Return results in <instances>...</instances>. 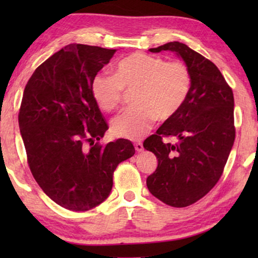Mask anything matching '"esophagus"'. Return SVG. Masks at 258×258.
<instances>
[{"instance_id":"1","label":"esophagus","mask_w":258,"mask_h":258,"mask_svg":"<svg viewBox=\"0 0 258 258\" xmlns=\"http://www.w3.org/2000/svg\"><path fill=\"white\" fill-rule=\"evenodd\" d=\"M134 147H135V150L137 151V153H141V151H143V144L141 142H137L134 144Z\"/></svg>"}]
</instances>
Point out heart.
<instances>
[{"instance_id":"b5f03b06","label":"heart","mask_w":258,"mask_h":258,"mask_svg":"<svg viewBox=\"0 0 258 258\" xmlns=\"http://www.w3.org/2000/svg\"><path fill=\"white\" fill-rule=\"evenodd\" d=\"M191 88V73L181 61L134 52L115 66L114 75L98 74L91 93L98 105L112 111L122 103L124 90L133 91L135 107L112 119L111 132L126 140H140L154 122L168 121L181 110Z\"/></svg>"}]
</instances>
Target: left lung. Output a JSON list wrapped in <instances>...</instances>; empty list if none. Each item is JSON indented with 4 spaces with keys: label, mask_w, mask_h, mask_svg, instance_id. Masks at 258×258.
Masks as SVG:
<instances>
[{
    "label": "left lung",
    "mask_w": 258,
    "mask_h": 258,
    "mask_svg": "<svg viewBox=\"0 0 258 258\" xmlns=\"http://www.w3.org/2000/svg\"><path fill=\"white\" fill-rule=\"evenodd\" d=\"M169 50L191 73V88L181 110L144 141V149L158 164L147 178L149 191L175 208L188 207L206 196L220 179L235 141L234 95L213 62L181 42L149 51ZM174 136L179 142L164 144Z\"/></svg>",
    "instance_id": "obj_1"
}]
</instances>
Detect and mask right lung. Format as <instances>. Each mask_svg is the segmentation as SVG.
Returning <instances> with one entry per match:
<instances>
[{
  "label": "right lung",
  "instance_id": "right-lung-1",
  "mask_svg": "<svg viewBox=\"0 0 258 258\" xmlns=\"http://www.w3.org/2000/svg\"><path fill=\"white\" fill-rule=\"evenodd\" d=\"M116 51L66 45L35 70L24 88L19 125L30 171L45 195L68 210L87 211L107 200L116 167L135 154L124 139L93 144L108 124L91 83Z\"/></svg>",
  "mask_w": 258,
  "mask_h": 258
}]
</instances>
